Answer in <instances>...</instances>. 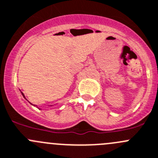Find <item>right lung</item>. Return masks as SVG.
I'll return each instance as SVG.
<instances>
[{"instance_id": "right-lung-1", "label": "right lung", "mask_w": 158, "mask_h": 158, "mask_svg": "<svg viewBox=\"0 0 158 158\" xmlns=\"http://www.w3.org/2000/svg\"><path fill=\"white\" fill-rule=\"evenodd\" d=\"M22 96H24V98H25V97H24V94H23V93H22Z\"/></svg>"}]
</instances>
